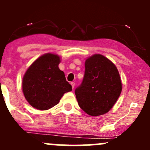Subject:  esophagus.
Listing matches in <instances>:
<instances>
[{"instance_id":"34e87169","label":"esophagus","mask_w":150,"mask_h":150,"mask_svg":"<svg viewBox=\"0 0 150 150\" xmlns=\"http://www.w3.org/2000/svg\"><path fill=\"white\" fill-rule=\"evenodd\" d=\"M70 85H71V86H72V88H74V87H75V82H70Z\"/></svg>"}]
</instances>
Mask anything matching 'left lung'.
Returning <instances> with one entry per match:
<instances>
[{"label": "left lung", "instance_id": "8db88e82", "mask_svg": "<svg viewBox=\"0 0 150 150\" xmlns=\"http://www.w3.org/2000/svg\"><path fill=\"white\" fill-rule=\"evenodd\" d=\"M122 83L116 65L101 54L85 61V75L75 90L80 107L92 116L107 113L119 97Z\"/></svg>", "mask_w": 150, "mask_h": 150}]
</instances>
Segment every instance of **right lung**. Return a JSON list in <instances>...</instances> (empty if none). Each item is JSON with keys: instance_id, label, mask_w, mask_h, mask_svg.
Returning <instances> with one entry per match:
<instances>
[{"instance_id": "right-lung-1", "label": "right lung", "mask_w": 150, "mask_h": 150, "mask_svg": "<svg viewBox=\"0 0 150 150\" xmlns=\"http://www.w3.org/2000/svg\"><path fill=\"white\" fill-rule=\"evenodd\" d=\"M60 57L46 53L30 65L23 77L22 91L34 108L48 110L58 104L65 92L72 90L65 74L58 68Z\"/></svg>"}]
</instances>
